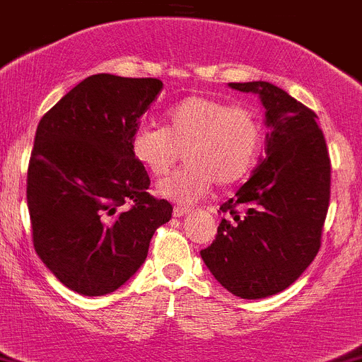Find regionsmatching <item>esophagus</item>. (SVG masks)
<instances>
[{"mask_svg": "<svg viewBox=\"0 0 362 362\" xmlns=\"http://www.w3.org/2000/svg\"><path fill=\"white\" fill-rule=\"evenodd\" d=\"M175 216L177 217H182V216H187L189 212H191V209H189V206H182V205H177L175 206Z\"/></svg>", "mask_w": 362, "mask_h": 362, "instance_id": "esophagus-1", "label": "esophagus"}]
</instances>
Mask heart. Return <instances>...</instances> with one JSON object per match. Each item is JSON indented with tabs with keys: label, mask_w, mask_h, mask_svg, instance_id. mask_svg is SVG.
<instances>
[{
	"label": "heart",
	"mask_w": 362,
	"mask_h": 362,
	"mask_svg": "<svg viewBox=\"0 0 362 362\" xmlns=\"http://www.w3.org/2000/svg\"><path fill=\"white\" fill-rule=\"evenodd\" d=\"M265 127L251 104H228L209 95L178 100L164 113V127L138 125L129 139L132 157L153 177H163L185 152L187 166L159 184L180 203L205 196L214 184L231 185L251 171L262 152Z\"/></svg>",
	"instance_id": "1"
}]
</instances>
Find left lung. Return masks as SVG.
<instances>
[{"instance_id":"left-lung-1","label":"left lung","mask_w":362,"mask_h":362,"mask_svg":"<svg viewBox=\"0 0 362 362\" xmlns=\"http://www.w3.org/2000/svg\"><path fill=\"white\" fill-rule=\"evenodd\" d=\"M265 107V159L221 205L216 240L202 251L233 296L263 299L288 288L320 249L331 198V159L317 115L267 83H230Z\"/></svg>"}]
</instances>
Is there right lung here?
I'll use <instances>...</instances> for the list:
<instances>
[{"label": "right lung", "mask_w": 362, "mask_h": 362, "mask_svg": "<svg viewBox=\"0 0 362 362\" xmlns=\"http://www.w3.org/2000/svg\"><path fill=\"white\" fill-rule=\"evenodd\" d=\"M163 90L153 77L95 74L42 117L28 166L33 245L81 296L115 292L138 272L173 206L148 192L129 139Z\"/></svg>", "instance_id": "add662e5"}]
</instances>
